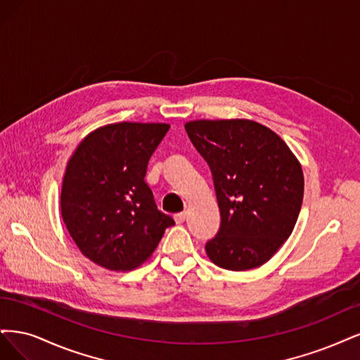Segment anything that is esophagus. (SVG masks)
Returning a JSON list of instances; mask_svg holds the SVG:
<instances>
[{"instance_id": "esophagus-1", "label": "esophagus", "mask_w": 360, "mask_h": 360, "mask_svg": "<svg viewBox=\"0 0 360 360\" xmlns=\"http://www.w3.org/2000/svg\"><path fill=\"white\" fill-rule=\"evenodd\" d=\"M173 218H175L176 224H182V223L185 221V218H187V214H185V212H179V214H176Z\"/></svg>"}]
</instances>
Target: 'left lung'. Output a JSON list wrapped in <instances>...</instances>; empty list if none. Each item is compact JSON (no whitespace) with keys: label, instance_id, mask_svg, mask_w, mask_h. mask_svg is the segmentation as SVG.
Listing matches in <instances>:
<instances>
[{"label":"left lung","instance_id":"left-lung-1","mask_svg":"<svg viewBox=\"0 0 360 360\" xmlns=\"http://www.w3.org/2000/svg\"><path fill=\"white\" fill-rule=\"evenodd\" d=\"M210 165L221 226L206 243L212 263L229 271L259 268L292 235L304 199L299 160L275 131L251 120L185 124Z\"/></svg>","mask_w":360,"mask_h":360}]
</instances>
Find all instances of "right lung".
Returning <instances> with one entry per match:
<instances>
[{"label":"right lung","mask_w":360,"mask_h":360,"mask_svg":"<svg viewBox=\"0 0 360 360\" xmlns=\"http://www.w3.org/2000/svg\"><path fill=\"white\" fill-rule=\"evenodd\" d=\"M169 124L117 122L98 127L77 145L65 167L61 215L72 239L91 262L124 272L145 263L165 230L145 175Z\"/></svg>","instance_id":"obj_1"}]
</instances>
